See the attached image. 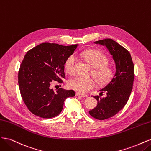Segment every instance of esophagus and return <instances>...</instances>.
<instances>
[{"label":"esophagus","mask_w":151,"mask_h":151,"mask_svg":"<svg viewBox=\"0 0 151 151\" xmlns=\"http://www.w3.org/2000/svg\"><path fill=\"white\" fill-rule=\"evenodd\" d=\"M76 96H81V97L83 98H85L88 97V96H87V95L81 94H80V93H76Z\"/></svg>","instance_id":"34e87169"}]
</instances>
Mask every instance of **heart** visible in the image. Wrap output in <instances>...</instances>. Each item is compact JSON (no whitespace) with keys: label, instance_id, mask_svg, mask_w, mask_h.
Masks as SVG:
<instances>
[{"label":"heart","instance_id":"b5f03b06","mask_svg":"<svg viewBox=\"0 0 151 151\" xmlns=\"http://www.w3.org/2000/svg\"><path fill=\"white\" fill-rule=\"evenodd\" d=\"M81 56L93 67H94L93 75L99 83H106L111 78L113 70L112 68L106 65L108 58L105 55L98 50H88L81 53ZM76 58L74 55L68 57L65 62V70L72 74L75 72ZM70 88L80 93L84 94L94 88L96 81L93 78H84L81 76L73 77L69 81Z\"/></svg>","mask_w":151,"mask_h":151}]
</instances>
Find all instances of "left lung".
I'll return each mask as SVG.
<instances>
[{
    "instance_id": "8db88e82",
    "label": "left lung",
    "mask_w": 151,
    "mask_h": 151,
    "mask_svg": "<svg viewBox=\"0 0 151 151\" xmlns=\"http://www.w3.org/2000/svg\"><path fill=\"white\" fill-rule=\"evenodd\" d=\"M94 43L106 47L115 63V72L99 90L100 94L106 93V96H94L97 106L89 111L91 116L102 120L115 115L127 103L133 87L134 66L129 52L115 41L106 38Z\"/></svg>"
}]
</instances>
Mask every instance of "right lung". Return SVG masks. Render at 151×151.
Masks as SVG:
<instances>
[{
    "instance_id": "add662e5",
    "label": "right lung",
    "mask_w": 151,
    "mask_h": 151,
    "mask_svg": "<svg viewBox=\"0 0 151 151\" xmlns=\"http://www.w3.org/2000/svg\"><path fill=\"white\" fill-rule=\"evenodd\" d=\"M78 45L43 43L25 55L18 73V84L22 100L34 115L43 118L56 116L66 98L75 96L73 90L54 91L50 84L53 81L62 83L65 62Z\"/></svg>"
}]
</instances>
